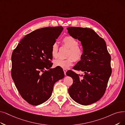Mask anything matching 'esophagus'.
I'll use <instances>...</instances> for the list:
<instances>
[{"mask_svg": "<svg viewBox=\"0 0 125 125\" xmlns=\"http://www.w3.org/2000/svg\"><path fill=\"white\" fill-rule=\"evenodd\" d=\"M63 71H64L65 75H66V73L67 72V69H63Z\"/></svg>", "mask_w": 125, "mask_h": 125, "instance_id": "obj_1", "label": "esophagus"}]
</instances>
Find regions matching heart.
<instances>
[{
    "mask_svg": "<svg viewBox=\"0 0 125 125\" xmlns=\"http://www.w3.org/2000/svg\"><path fill=\"white\" fill-rule=\"evenodd\" d=\"M63 44L69 48L67 53L68 58L62 60L57 59L54 60L53 65L55 67H60L64 69L68 68L72 66L73 61L75 62H79L82 60L84 51L83 48L78 45V41L72 36H66L63 39ZM58 46L56 43H53L52 47V56L53 58H56L58 57Z\"/></svg>",
    "mask_w": 125,
    "mask_h": 125,
    "instance_id": "1",
    "label": "heart"
}]
</instances>
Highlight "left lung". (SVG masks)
<instances>
[{"mask_svg": "<svg viewBox=\"0 0 125 125\" xmlns=\"http://www.w3.org/2000/svg\"><path fill=\"white\" fill-rule=\"evenodd\" d=\"M68 33L81 41L84 55L73 69L82 71L80 75L72 70L66 73L73 79L68 89L70 96L75 102L88 105L99 101L104 94L111 74V56L105 40L89 28H67Z\"/></svg>", "mask_w": 125, "mask_h": 125, "instance_id": "obj_1", "label": "left lung"}]
</instances>
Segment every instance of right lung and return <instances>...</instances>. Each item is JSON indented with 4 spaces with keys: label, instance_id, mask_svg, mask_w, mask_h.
Here are the masks:
<instances>
[{
    "label": "right lung",
    "instance_id": "1",
    "mask_svg": "<svg viewBox=\"0 0 125 125\" xmlns=\"http://www.w3.org/2000/svg\"><path fill=\"white\" fill-rule=\"evenodd\" d=\"M62 26L46 27L26 35L12 55V78L22 98L38 105L50 99L55 83L64 77L63 70L52 68V45Z\"/></svg>",
    "mask_w": 125,
    "mask_h": 125
}]
</instances>
